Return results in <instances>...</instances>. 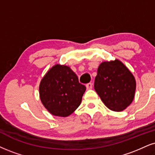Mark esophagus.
Instances as JSON below:
<instances>
[{"label":"esophagus","mask_w":155,"mask_h":155,"mask_svg":"<svg viewBox=\"0 0 155 155\" xmlns=\"http://www.w3.org/2000/svg\"><path fill=\"white\" fill-rule=\"evenodd\" d=\"M92 87H93V84L91 83H89L86 84L87 90H91V89H92Z\"/></svg>","instance_id":"esophagus-1"}]
</instances>
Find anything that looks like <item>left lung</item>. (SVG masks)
I'll return each mask as SVG.
<instances>
[{"label": "left lung", "mask_w": 155, "mask_h": 155, "mask_svg": "<svg viewBox=\"0 0 155 155\" xmlns=\"http://www.w3.org/2000/svg\"><path fill=\"white\" fill-rule=\"evenodd\" d=\"M94 88L107 108L119 112L132 103L136 80L124 63L116 59L101 63Z\"/></svg>", "instance_id": "8db88e82"}]
</instances>
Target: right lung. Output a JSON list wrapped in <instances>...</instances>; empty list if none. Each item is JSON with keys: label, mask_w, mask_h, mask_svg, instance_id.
<instances>
[{"label": "right lung", "mask_w": 155, "mask_h": 155, "mask_svg": "<svg viewBox=\"0 0 155 155\" xmlns=\"http://www.w3.org/2000/svg\"><path fill=\"white\" fill-rule=\"evenodd\" d=\"M39 90L46 109L54 116L67 117L81 105L86 87L70 67L57 64L41 79Z\"/></svg>", "instance_id": "1"}]
</instances>
